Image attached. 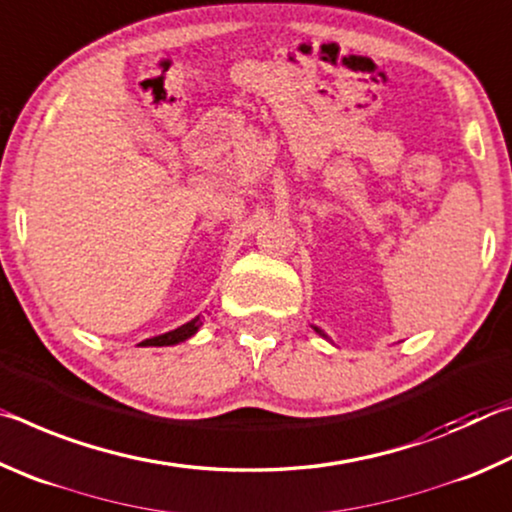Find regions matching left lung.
I'll return each instance as SVG.
<instances>
[{"label":"left lung","mask_w":512,"mask_h":512,"mask_svg":"<svg viewBox=\"0 0 512 512\" xmlns=\"http://www.w3.org/2000/svg\"><path fill=\"white\" fill-rule=\"evenodd\" d=\"M314 329H316V332H318V334H320V336H323V339H327V334H325V332H323V329H318V327H314ZM327 341H329V339H327Z\"/></svg>","instance_id":"obj_1"}]
</instances>
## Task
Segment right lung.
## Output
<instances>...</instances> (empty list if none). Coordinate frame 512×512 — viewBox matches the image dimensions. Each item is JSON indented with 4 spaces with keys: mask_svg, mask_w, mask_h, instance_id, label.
I'll use <instances>...</instances> for the list:
<instances>
[{
    "mask_svg": "<svg viewBox=\"0 0 512 512\" xmlns=\"http://www.w3.org/2000/svg\"><path fill=\"white\" fill-rule=\"evenodd\" d=\"M203 325V318L196 316L194 320H189V323L180 325L178 329H171V332L167 334H160V336H153V339H146L142 341L140 345H144V348H149V345H153V348H162V345H176V343H183L187 339H192V336L198 332V327Z\"/></svg>",
    "mask_w": 512,
    "mask_h": 512,
    "instance_id": "1",
    "label": "right lung"
}]
</instances>
